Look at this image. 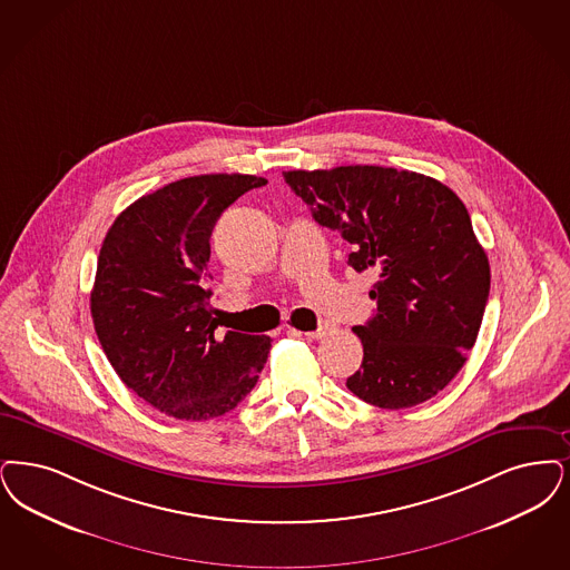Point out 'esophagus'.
Wrapping results in <instances>:
<instances>
[{
	"instance_id": "esophagus-1",
	"label": "esophagus",
	"mask_w": 570,
	"mask_h": 570,
	"mask_svg": "<svg viewBox=\"0 0 570 570\" xmlns=\"http://www.w3.org/2000/svg\"><path fill=\"white\" fill-rule=\"evenodd\" d=\"M288 333H291V335H296V337H305V340L314 342V340H322V337H326V335H328V328H318V331H307V333H303V331H296V328H291Z\"/></svg>"
}]
</instances>
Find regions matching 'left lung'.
Listing matches in <instances>:
<instances>
[{
	"mask_svg": "<svg viewBox=\"0 0 570 570\" xmlns=\"http://www.w3.org/2000/svg\"><path fill=\"white\" fill-rule=\"evenodd\" d=\"M322 227L352 244L347 265L373 272L377 312L352 331L363 365L347 387L368 405L433 399L466 363L490 295V263L452 188L394 167L284 171Z\"/></svg>",
	"mask_w": 570,
	"mask_h": 570,
	"instance_id": "left-lung-1",
	"label": "left lung"
}]
</instances>
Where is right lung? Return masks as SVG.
Returning a JSON list of instances; mask_svg holds the SVG:
<instances>
[{"instance_id":"right-lung-1","label":"right lung","mask_w":570,"mask_h":570,"mask_svg":"<svg viewBox=\"0 0 570 570\" xmlns=\"http://www.w3.org/2000/svg\"><path fill=\"white\" fill-rule=\"evenodd\" d=\"M265 178L207 174L167 184L118 214L97 258L91 316L125 386L176 420L235 410L272 340L218 331L207 309L209 237L220 214Z\"/></svg>"}]
</instances>
